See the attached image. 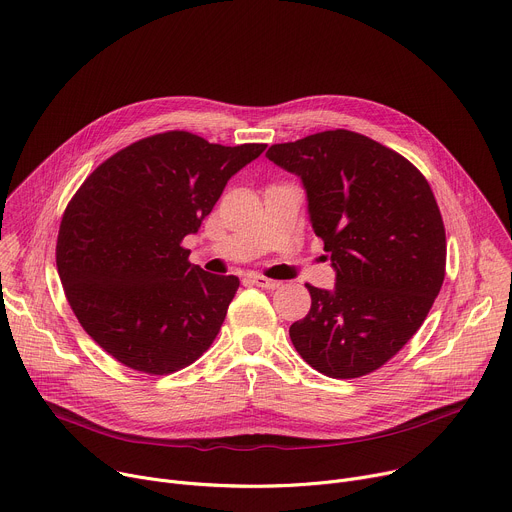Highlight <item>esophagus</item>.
Masks as SVG:
<instances>
[{
	"label": "esophagus",
	"mask_w": 512,
	"mask_h": 512,
	"mask_svg": "<svg viewBox=\"0 0 512 512\" xmlns=\"http://www.w3.org/2000/svg\"><path fill=\"white\" fill-rule=\"evenodd\" d=\"M250 280L254 282L256 287H262V289H266V291H274V289H278V287H280V282H278V280L266 278V276H262V274H250Z\"/></svg>",
	"instance_id": "esophagus-1"
}]
</instances>
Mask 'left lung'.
Segmentation results:
<instances>
[{"label":"left lung","mask_w":512,"mask_h":512,"mask_svg":"<svg viewBox=\"0 0 512 512\" xmlns=\"http://www.w3.org/2000/svg\"><path fill=\"white\" fill-rule=\"evenodd\" d=\"M266 158L301 179L335 287L311 293L289 329L307 364L358 378L423 325L445 276V230L425 177L401 154L348 130L274 144Z\"/></svg>","instance_id":"left-lung-1"}]
</instances>
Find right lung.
<instances>
[{"instance_id": "obj_1", "label": "right lung", "mask_w": 512, "mask_h": 512, "mask_svg": "<svg viewBox=\"0 0 512 512\" xmlns=\"http://www.w3.org/2000/svg\"><path fill=\"white\" fill-rule=\"evenodd\" d=\"M264 148L175 130L113 154L81 185L61 221L56 268L79 323L109 356L168 374L213 344L240 280L191 264L181 242Z\"/></svg>"}]
</instances>
